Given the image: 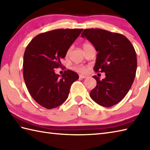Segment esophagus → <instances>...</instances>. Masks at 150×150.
Masks as SVG:
<instances>
[{"label":"esophagus","mask_w":150,"mask_h":150,"mask_svg":"<svg viewBox=\"0 0 150 150\" xmlns=\"http://www.w3.org/2000/svg\"><path fill=\"white\" fill-rule=\"evenodd\" d=\"M86 77H87V76H86V75H79V78L80 79H85Z\"/></svg>","instance_id":"1"}]
</instances>
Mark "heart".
<instances>
[{"mask_svg":"<svg viewBox=\"0 0 150 150\" xmlns=\"http://www.w3.org/2000/svg\"><path fill=\"white\" fill-rule=\"evenodd\" d=\"M91 46H92L91 44H90V43H84L83 44V48H84V50L88 48V47H91ZM69 52H70V50H69L68 51V53H67L68 54L69 53ZM75 69L77 70V71L80 72V73H85V72L87 71V68H86V67L84 66H75Z\"/></svg>","mask_w":150,"mask_h":150,"instance_id":"b5f03b06","label":"heart"}]
</instances>
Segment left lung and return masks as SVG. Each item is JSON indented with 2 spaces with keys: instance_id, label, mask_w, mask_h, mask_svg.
Returning <instances> with one entry per match:
<instances>
[{
  "instance_id": "obj_1",
  "label": "left lung",
  "mask_w": 150,
  "mask_h": 150,
  "mask_svg": "<svg viewBox=\"0 0 150 150\" xmlns=\"http://www.w3.org/2000/svg\"><path fill=\"white\" fill-rule=\"evenodd\" d=\"M81 37L90 41L98 52L94 71L106 75L103 80L93 77L97 86L90 92L91 98L104 107L118 104L128 93L135 77L137 62L132 44L122 34L102 29H85Z\"/></svg>"
}]
</instances>
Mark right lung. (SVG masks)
<instances>
[{
	"mask_svg": "<svg viewBox=\"0 0 150 150\" xmlns=\"http://www.w3.org/2000/svg\"><path fill=\"white\" fill-rule=\"evenodd\" d=\"M83 29H58L40 33L28 44L23 59V77L31 96L46 109L58 107L68 97L79 75L65 70L60 75L55 69L62 65L69 47Z\"/></svg>",
	"mask_w": 150,
	"mask_h": 150,
	"instance_id": "right-lung-1",
	"label": "right lung"
}]
</instances>
